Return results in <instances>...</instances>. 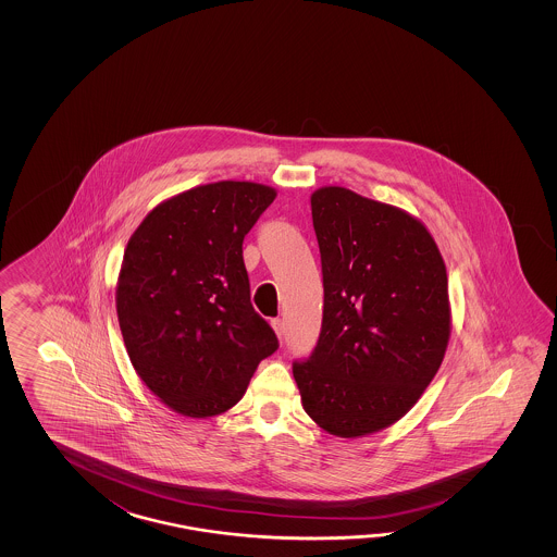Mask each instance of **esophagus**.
I'll return each instance as SVG.
<instances>
[{
  "mask_svg": "<svg viewBox=\"0 0 557 557\" xmlns=\"http://www.w3.org/2000/svg\"><path fill=\"white\" fill-rule=\"evenodd\" d=\"M271 324H273V329H274V332H276V336H278V338H283V332H284L283 320L273 319V320H271Z\"/></svg>",
  "mask_w": 557,
  "mask_h": 557,
  "instance_id": "1",
  "label": "esophagus"
}]
</instances>
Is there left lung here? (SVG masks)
<instances>
[{
	"mask_svg": "<svg viewBox=\"0 0 557 557\" xmlns=\"http://www.w3.org/2000/svg\"><path fill=\"white\" fill-rule=\"evenodd\" d=\"M324 310L293 364L302 408L341 438L400 420L436 376L450 338L446 264L412 214L344 187L310 197Z\"/></svg>",
	"mask_w": 557,
	"mask_h": 557,
	"instance_id": "left-lung-1",
	"label": "left lung"
}]
</instances>
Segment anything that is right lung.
Listing matches in <instances>:
<instances>
[{
    "label": "right lung",
    "instance_id": "right-lung-1",
    "mask_svg": "<svg viewBox=\"0 0 557 557\" xmlns=\"http://www.w3.org/2000/svg\"><path fill=\"white\" fill-rule=\"evenodd\" d=\"M276 190L219 181L157 205L131 235L117 319L131 364L171 410L223 414L278 341L250 305L243 240Z\"/></svg>",
    "mask_w": 557,
    "mask_h": 557
}]
</instances>
